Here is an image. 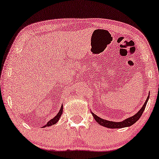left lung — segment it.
<instances>
[{
	"label": "left lung",
	"mask_w": 159,
	"mask_h": 159,
	"mask_svg": "<svg viewBox=\"0 0 159 159\" xmlns=\"http://www.w3.org/2000/svg\"><path fill=\"white\" fill-rule=\"evenodd\" d=\"M148 98H149V95H148V96L147 97V100H146L144 104L143 105L142 107L141 108V109L139 110L135 115H134L129 118H127V119L122 121V122H112V121L104 120L99 117L96 115H95L93 112H91V113L93 116V117H94V119L98 123V124L101 126H103V127H105L110 128V129H117V128H124V127H130V126L134 125L137 121H138V120L141 117V116L142 115L143 111H144L146 105H147V103L148 100Z\"/></svg>",
	"instance_id": "left-lung-1"
}]
</instances>
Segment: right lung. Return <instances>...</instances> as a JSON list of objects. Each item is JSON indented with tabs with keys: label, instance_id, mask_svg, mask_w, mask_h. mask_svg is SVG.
Wrapping results in <instances>:
<instances>
[{
	"label": "right lung",
	"instance_id": "add662e5",
	"mask_svg": "<svg viewBox=\"0 0 159 159\" xmlns=\"http://www.w3.org/2000/svg\"><path fill=\"white\" fill-rule=\"evenodd\" d=\"M63 112V105H61V107L60 108V110L59 111V112L57 113V115L55 116L54 118H52V120H50L49 122H48L46 125L44 126H43V127H50V126H52L56 124V123L59 121V120L61 117V116L62 115Z\"/></svg>",
	"mask_w": 159,
	"mask_h": 159
}]
</instances>
